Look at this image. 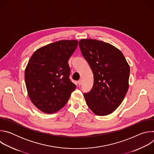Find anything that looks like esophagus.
Here are the masks:
<instances>
[{"instance_id": "1", "label": "esophagus", "mask_w": 154, "mask_h": 154, "mask_svg": "<svg viewBox=\"0 0 154 154\" xmlns=\"http://www.w3.org/2000/svg\"><path fill=\"white\" fill-rule=\"evenodd\" d=\"M78 84L79 86H80L82 84V80H80L78 81Z\"/></svg>"}]
</instances>
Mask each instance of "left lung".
Wrapping results in <instances>:
<instances>
[{
	"instance_id": "1",
	"label": "left lung",
	"mask_w": 154,
	"mask_h": 154,
	"mask_svg": "<svg viewBox=\"0 0 154 154\" xmlns=\"http://www.w3.org/2000/svg\"><path fill=\"white\" fill-rule=\"evenodd\" d=\"M79 47L94 75L91 90L84 94L86 102L96 115L111 114L128 91L129 65L121 51L109 43L82 39Z\"/></svg>"
}]
</instances>
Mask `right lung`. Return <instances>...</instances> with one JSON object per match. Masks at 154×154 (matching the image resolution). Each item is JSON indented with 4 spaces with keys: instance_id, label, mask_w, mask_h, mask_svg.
<instances>
[{
    "instance_id": "obj_1",
    "label": "right lung",
    "mask_w": 154,
    "mask_h": 154,
    "mask_svg": "<svg viewBox=\"0 0 154 154\" xmlns=\"http://www.w3.org/2000/svg\"><path fill=\"white\" fill-rule=\"evenodd\" d=\"M78 45L77 40H61L37 49L25 70L28 95L40 111L54 113L68 101L76 88L69 79L68 60Z\"/></svg>"
}]
</instances>
